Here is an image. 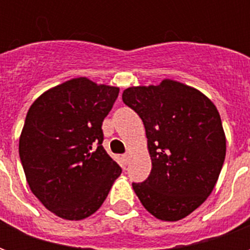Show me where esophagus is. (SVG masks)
Listing matches in <instances>:
<instances>
[{
  "instance_id": "esophagus-1",
  "label": "esophagus",
  "mask_w": 250,
  "mask_h": 250,
  "mask_svg": "<svg viewBox=\"0 0 250 250\" xmlns=\"http://www.w3.org/2000/svg\"><path fill=\"white\" fill-rule=\"evenodd\" d=\"M130 152H127V154H125V155H123V159H125V162H128V161H130Z\"/></svg>"
}]
</instances>
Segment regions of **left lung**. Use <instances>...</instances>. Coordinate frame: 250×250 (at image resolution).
I'll list each match as a JSON object with an SVG mask.
<instances>
[{"label": "left lung", "mask_w": 250, "mask_h": 250, "mask_svg": "<svg viewBox=\"0 0 250 250\" xmlns=\"http://www.w3.org/2000/svg\"><path fill=\"white\" fill-rule=\"evenodd\" d=\"M122 99L141 116L151 158L150 177L132 188L155 218L182 220L208 199L225 161L218 109L197 88L171 79L125 88Z\"/></svg>", "instance_id": "left-lung-1"}]
</instances>
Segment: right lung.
<instances>
[{"label": "right lung", "instance_id": "right-lung-1", "mask_svg": "<svg viewBox=\"0 0 250 250\" xmlns=\"http://www.w3.org/2000/svg\"><path fill=\"white\" fill-rule=\"evenodd\" d=\"M118 95V87L75 77L41 93L26 114L19 145L25 178L62 220L93 214L122 173L102 146V125Z\"/></svg>", "mask_w": 250, "mask_h": 250}]
</instances>
